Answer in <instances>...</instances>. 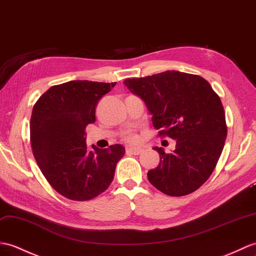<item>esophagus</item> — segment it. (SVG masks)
<instances>
[{"label":"esophagus","mask_w":256,"mask_h":256,"mask_svg":"<svg viewBox=\"0 0 256 256\" xmlns=\"http://www.w3.org/2000/svg\"><path fill=\"white\" fill-rule=\"evenodd\" d=\"M128 150L130 154H133V155H140V154L142 152V148H140V147H130V148H128Z\"/></svg>","instance_id":"1"}]
</instances>
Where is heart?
Masks as SVG:
<instances>
[{"instance_id": "obj_1", "label": "heart", "mask_w": 256, "mask_h": 256, "mask_svg": "<svg viewBox=\"0 0 256 256\" xmlns=\"http://www.w3.org/2000/svg\"><path fill=\"white\" fill-rule=\"evenodd\" d=\"M126 140L128 142H135L136 140H138V136H136L134 133L130 132V133H128V134H126Z\"/></svg>"}]
</instances>
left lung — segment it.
<instances>
[{
	"mask_svg": "<svg viewBox=\"0 0 256 256\" xmlns=\"http://www.w3.org/2000/svg\"><path fill=\"white\" fill-rule=\"evenodd\" d=\"M123 82L144 101L159 134L176 140L171 154L154 147L160 162L148 171V180L170 196L194 192L215 169L227 138L220 98L203 77L178 70Z\"/></svg>",
	"mask_w": 256,
	"mask_h": 256,
	"instance_id": "left-lung-1",
	"label": "left lung"
}]
</instances>
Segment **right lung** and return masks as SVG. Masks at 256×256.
Listing matches in <instances>:
<instances>
[{"instance_id":"obj_1","label":"right lung","mask_w":256,"mask_h":256,"mask_svg":"<svg viewBox=\"0 0 256 256\" xmlns=\"http://www.w3.org/2000/svg\"><path fill=\"white\" fill-rule=\"evenodd\" d=\"M116 82L70 80L50 87L32 108L30 142L39 168L58 193L88 200L106 191L126 148L86 145L85 128L96 120V106Z\"/></svg>"}]
</instances>
